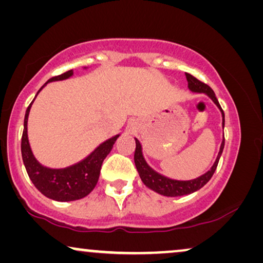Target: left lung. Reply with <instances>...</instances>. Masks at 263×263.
I'll use <instances>...</instances> for the list:
<instances>
[{
  "label": "left lung",
  "mask_w": 263,
  "mask_h": 263,
  "mask_svg": "<svg viewBox=\"0 0 263 263\" xmlns=\"http://www.w3.org/2000/svg\"><path fill=\"white\" fill-rule=\"evenodd\" d=\"M186 79L188 82V88H190L192 91L207 94L211 99L213 100L214 103L219 107L221 110V116H223V127H224V124H225L224 110L221 109L219 101H218V99L216 98V94H214L212 88L207 86L206 83L201 82V81H199L198 79H195L193 75H191V73L188 72H186ZM224 144H225V139H223V142H221L219 154H218V157L216 162H214L213 167L211 168L206 174H204V175H201L200 177H198V179H194L191 181H176V180L168 179V177L161 175V174H158L155 172V170L151 169L149 165H147L145 160H144L143 154H142V146H140V143L138 139H136L135 163H136L137 170H138L140 175V179H142V181L146 187H149L150 190L157 192V193H160L162 195H165V197H181V195L191 194L195 191L200 190L201 187H204L205 184L209 182L214 172H216L220 155L223 153Z\"/></svg>",
  "instance_id": "left-lung-1"
}]
</instances>
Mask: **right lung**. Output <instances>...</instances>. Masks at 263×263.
Masks as SVG:
<instances>
[{"label":"right lung","mask_w":263,"mask_h":263,"mask_svg":"<svg viewBox=\"0 0 263 263\" xmlns=\"http://www.w3.org/2000/svg\"><path fill=\"white\" fill-rule=\"evenodd\" d=\"M72 75V70H69L58 76H53L47 82L58 80H65ZM46 82V83H47ZM45 86V84H44ZM43 86V87H44ZM40 88L39 91L43 89ZM38 91V93H39ZM33 102V101H32ZM32 102L29 103L25 114L24 132L21 138V154L24 160L26 170L29 179L36 187V190L45 195L57 201H72L77 199H82L94 190L99 181L100 170L102 162L107 155L112 150L113 144L116 143L119 136L113 137L105 143H102L94 153H91L86 160L77 163L72 167L65 169H49L40 165L33 156L27 138V119L31 109Z\"/></svg>","instance_id":"obj_1"}]
</instances>
